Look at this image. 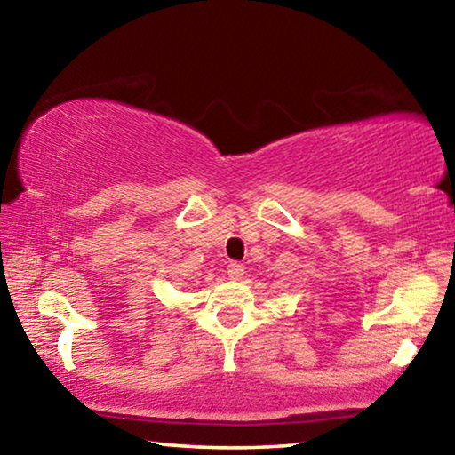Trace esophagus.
<instances>
[{
  "instance_id": "esophagus-1",
  "label": "esophagus",
  "mask_w": 455,
  "mask_h": 455,
  "mask_svg": "<svg viewBox=\"0 0 455 455\" xmlns=\"http://www.w3.org/2000/svg\"><path fill=\"white\" fill-rule=\"evenodd\" d=\"M227 273H228V279H233V281L243 279L244 265L243 263H236V260H230L228 267H227Z\"/></svg>"
}]
</instances>
